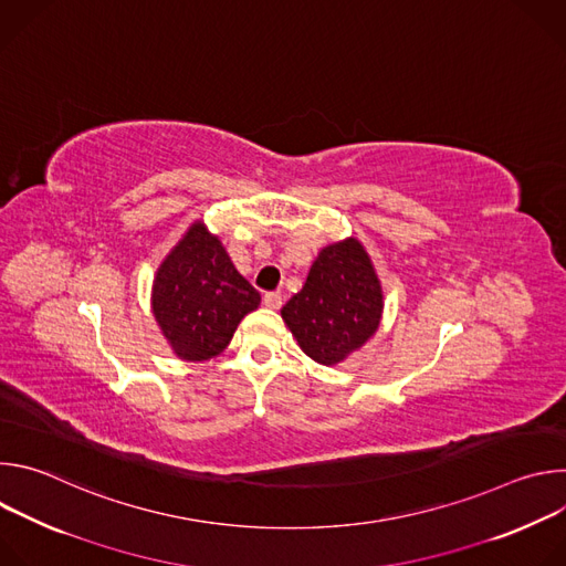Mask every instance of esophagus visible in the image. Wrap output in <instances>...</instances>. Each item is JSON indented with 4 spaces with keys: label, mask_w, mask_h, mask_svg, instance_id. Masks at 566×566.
I'll use <instances>...</instances> for the list:
<instances>
[{
    "label": "esophagus",
    "mask_w": 566,
    "mask_h": 566,
    "mask_svg": "<svg viewBox=\"0 0 566 566\" xmlns=\"http://www.w3.org/2000/svg\"><path fill=\"white\" fill-rule=\"evenodd\" d=\"M264 304L269 308H280L282 306V293L280 291H269L264 293Z\"/></svg>",
    "instance_id": "obj_1"
}]
</instances>
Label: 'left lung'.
I'll return each instance as SVG.
<instances>
[{
    "instance_id": "obj_1",
    "label": "left lung",
    "mask_w": 566,
    "mask_h": 566,
    "mask_svg": "<svg viewBox=\"0 0 566 566\" xmlns=\"http://www.w3.org/2000/svg\"><path fill=\"white\" fill-rule=\"evenodd\" d=\"M382 293L374 266L356 239L322 249L300 293L282 317L306 356L336 365L378 329Z\"/></svg>"
}]
</instances>
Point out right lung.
<instances>
[{
	"instance_id": "add662e5",
	"label": "right lung",
	"mask_w": 566,
	"mask_h": 566,
	"mask_svg": "<svg viewBox=\"0 0 566 566\" xmlns=\"http://www.w3.org/2000/svg\"><path fill=\"white\" fill-rule=\"evenodd\" d=\"M260 293L241 277L203 223H195L160 264L151 306L177 356L208 360L226 349L239 319L255 311Z\"/></svg>"
}]
</instances>
